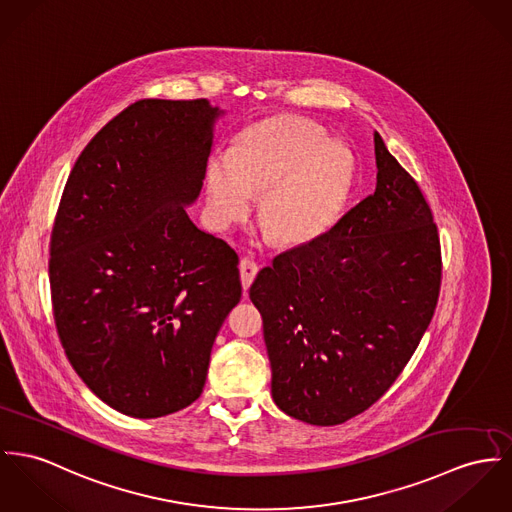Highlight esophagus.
Returning a JSON list of instances; mask_svg holds the SVG:
<instances>
[{"label":"esophagus","mask_w":512,"mask_h":512,"mask_svg":"<svg viewBox=\"0 0 512 512\" xmlns=\"http://www.w3.org/2000/svg\"><path fill=\"white\" fill-rule=\"evenodd\" d=\"M257 273H259L257 263H253L251 259H241V263H239V275H241V286H243L245 292L249 290V286H251V282L255 280Z\"/></svg>","instance_id":"34e87169"}]
</instances>
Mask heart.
<instances>
[{"label":"heart","instance_id":"b5f03b06","mask_svg":"<svg viewBox=\"0 0 512 512\" xmlns=\"http://www.w3.org/2000/svg\"><path fill=\"white\" fill-rule=\"evenodd\" d=\"M351 154L325 130L300 117H276L249 128L232 158L212 159L206 204L216 226L228 228L261 198L259 222L280 243L319 236L349 191Z\"/></svg>","mask_w":512,"mask_h":512}]
</instances>
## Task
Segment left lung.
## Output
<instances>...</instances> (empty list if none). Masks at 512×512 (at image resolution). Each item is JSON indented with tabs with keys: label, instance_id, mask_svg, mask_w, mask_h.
Instances as JSON below:
<instances>
[{
	"label": "left lung",
	"instance_id": "8db88e82",
	"mask_svg": "<svg viewBox=\"0 0 512 512\" xmlns=\"http://www.w3.org/2000/svg\"><path fill=\"white\" fill-rule=\"evenodd\" d=\"M376 191L329 232L276 255L249 298L286 415L341 425L390 390L440 292V239L415 179L374 132Z\"/></svg>",
	"mask_w": 512,
	"mask_h": 512
}]
</instances>
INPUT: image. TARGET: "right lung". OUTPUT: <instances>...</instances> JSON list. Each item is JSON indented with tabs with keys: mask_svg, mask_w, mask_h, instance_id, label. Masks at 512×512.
Listing matches in <instances>:
<instances>
[{
	"mask_svg": "<svg viewBox=\"0 0 512 512\" xmlns=\"http://www.w3.org/2000/svg\"><path fill=\"white\" fill-rule=\"evenodd\" d=\"M222 115L206 99L136 101L85 146L56 212L58 337L85 386L136 419L198 399L241 298L236 251L187 214Z\"/></svg>",
	"mask_w": 512,
	"mask_h": 512,
	"instance_id": "right-lung-1",
	"label": "right lung"
}]
</instances>
